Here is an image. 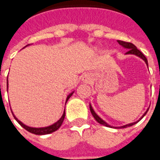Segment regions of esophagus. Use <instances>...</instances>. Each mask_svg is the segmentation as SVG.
I'll list each match as a JSON object with an SVG mask.
<instances>
[{
    "mask_svg": "<svg viewBox=\"0 0 160 160\" xmlns=\"http://www.w3.org/2000/svg\"><path fill=\"white\" fill-rule=\"evenodd\" d=\"M84 81H88V78H87V77H85V78H84Z\"/></svg>",
    "mask_w": 160,
    "mask_h": 160,
    "instance_id": "34e87169",
    "label": "esophagus"
}]
</instances>
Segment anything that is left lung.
Segmentation results:
<instances>
[{
	"label": "left lung",
	"instance_id": "8db88e82",
	"mask_svg": "<svg viewBox=\"0 0 160 160\" xmlns=\"http://www.w3.org/2000/svg\"><path fill=\"white\" fill-rule=\"evenodd\" d=\"M118 44H120L121 46H122L124 48H127L128 49V52H126V54H133V55H136L138 56V57H139L140 58H142L144 62H146V64H147V66H148V60H147V58H146V57L144 55H143V53L141 52L140 51L138 50V49H137V48H136L135 46L133 45V43L131 42H123V41H120V40H118ZM90 111H91L92 114V116H93V118L96 119V121L97 122H98L100 123V124H102L104 125V126H106V127H111L112 128V126H110V125H108L106 122H104L103 120L101 118H99L98 116V114L96 113V112H94V110L92 109V106L90 105ZM147 112H148V110L146 111L145 112H144V114L142 116V118H143V117H144V115L147 113ZM140 118V119H141ZM139 119V120H140ZM138 120V121H139ZM138 122H132V123H129V124H126L124 125V126H122V127H114V128H128V127H130V126H133V124H135V123H137Z\"/></svg>",
	"mask_w": 160,
	"mask_h": 160
}]
</instances>
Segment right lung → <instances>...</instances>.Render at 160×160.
Listing matches in <instances>:
<instances>
[{"mask_svg":"<svg viewBox=\"0 0 160 160\" xmlns=\"http://www.w3.org/2000/svg\"><path fill=\"white\" fill-rule=\"evenodd\" d=\"M28 46V45H27ZM27 47V46H26ZM7 88H8V80H7ZM74 92H71V93L69 94L68 96V98H67V100H66V102L70 98V97H71L72 95V93H73ZM12 114H13V112H12ZM13 116H14V114H13ZM15 119L17 120V122H18V123H19L21 126H22V128H24L26 130H27L28 132H30V133H34V134H37V135H44V134H48V133H53V132H55L56 130H58V128L61 127V125H62V123L63 120H64V118H65V111H64V112H63L62 116V118H61L60 119L58 120V122H56L55 123H53L52 125H50V126H48V127H44V128H32V127H28V126H27V125L23 124L21 121H19V120L17 119V118L15 117Z\"/></svg>","mask_w":160,"mask_h":160,"instance_id":"right-lung-1","label":"right lung"}]
</instances>
